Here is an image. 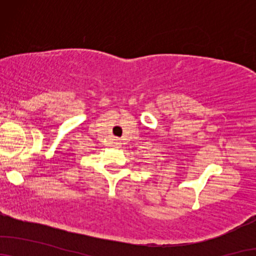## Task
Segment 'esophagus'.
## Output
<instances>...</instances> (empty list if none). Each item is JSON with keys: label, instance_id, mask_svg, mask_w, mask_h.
Wrapping results in <instances>:
<instances>
[{"label": "esophagus", "instance_id": "1", "mask_svg": "<svg viewBox=\"0 0 256 256\" xmlns=\"http://www.w3.org/2000/svg\"><path fill=\"white\" fill-rule=\"evenodd\" d=\"M115 144H118V141H116V143H115Z\"/></svg>", "mask_w": 256, "mask_h": 256}]
</instances>
